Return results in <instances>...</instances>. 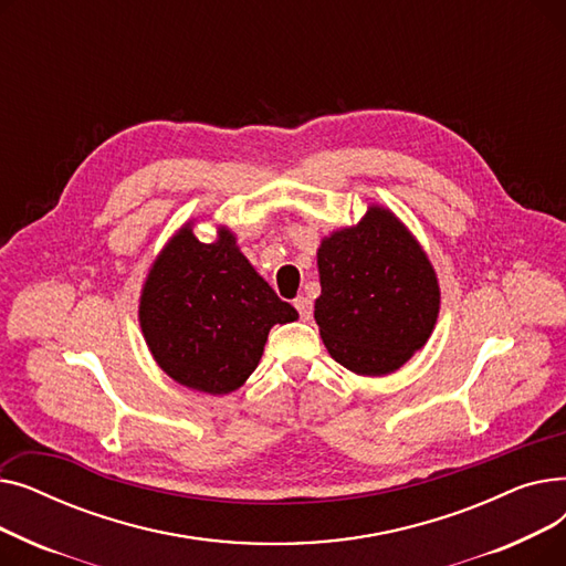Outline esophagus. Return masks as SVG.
Listing matches in <instances>:
<instances>
[{"label": "esophagus", "instance_id": "34e87169", "mask_svg": "<svg viewBox=\"0 0 566 566\" xmlns=\"http://www.w3.org/2000/svg\"><path fill=\"white\" fill-rule=\"evenodd\" d=\"M293 305H295V310H298V314H301V318H303V321H310V318H312V314H314V305H312V301H310V298H305V295H298V298L293 301Z\"/></svg>", "mask_w": 566, "mask_h": 566}]
</instances>
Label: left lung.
Returning a JSON list of instances; mask_svg holds the SVG:
<instances>
[{
	"label": "left lung",
	"mask_w": 566,
	"mask_h": 566,
	"mask_svg": "<svg viewBox=\"0 0 566 566\" xmlns=\"http://www.w3.org/2000/svg\"><path fill=\"white\" fill-rule=\"evenodd\" d=\"M316 265L314 318L342 367L388 376L429 342L440 312L438 275L390 208L369 203L358 224L323 235Z\"/></svg>",
	"instance_id": "8db88e82"
}]
</instances>
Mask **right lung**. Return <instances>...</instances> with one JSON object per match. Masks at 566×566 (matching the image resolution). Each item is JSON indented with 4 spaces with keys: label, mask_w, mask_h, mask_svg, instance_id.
<instances>
[{
    "label": "right lung",
    "mask_w": 566,
    "mask_h": 566,
    "mask_svg": "<svg viewBox=\"0 0 566 566\" xmlns=\"http://www.w3.org/2000/svg\"><path fill=\"white\" fill-rule=\"evenodd\" d=\"M195 220L178 229L148 268L139 328L158 367L184 388L229 395L256 369L275 323L298 318L280 301L220 224L201 243Z\"/></svg>",
    "instance_id": "add662e5"
}]
</instances>
